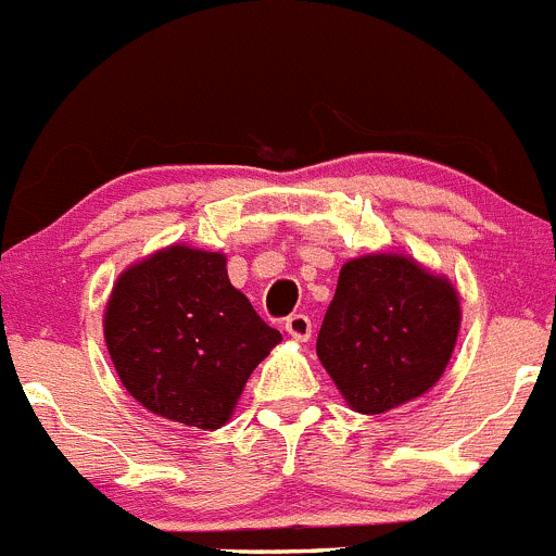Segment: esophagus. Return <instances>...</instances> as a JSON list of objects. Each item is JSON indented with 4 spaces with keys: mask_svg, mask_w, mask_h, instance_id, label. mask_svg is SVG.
<instances>
[{
    "mask_svg": "<svg viewBox=\"0 0 556 556\" xmlns=\"http://www.w3.org/2000/svg\"><path fill=\"white\" fill-rule=\"evenodd\" d=\"M287 332L294 338V341L305 343L311 338V319L305 314H292L287 319Z\"/></svg>",
    "mask_w": 556,
    "mask_h": 556,
    "instance_id": "34e87169",
    "label": "esophagus"
}]
</instances>
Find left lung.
<instances>
[{
    "label": "left lung",
    "mask_w": 556,
    "mask_h": 556,
    "mask_svg": "<svg viewBox=\"0 0 556 556\" xmlns=\"http://www.w3.org/2000/svg\"><path fill=\"white\" fill-rule=\"evenodd\" d=\"M462 330L447 275L406 253L349 258L316 338V354L349 409L384 415L440 382Z\"/></svg>",
    "instance_id": "8db88e82"
}]
</instances>
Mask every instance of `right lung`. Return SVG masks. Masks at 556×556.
<instances>
[{
	"instance_id": "add662e5",
	"label": "right lung",
	"mask_w": 556,
	"mask_h": 556,
	"mask_svg": "<svg viewBox=\"0 0 556 556\" xmlns=\"http://www.w3.org/2000/svg\"><path fill=\"white\" fill-rule=\"evenodd\" d=\"M116 377L152 415L213 431L281 332L231 287L226 253L185 242L119 273L103 311Z\"/></svg>"
}]
</instances>
